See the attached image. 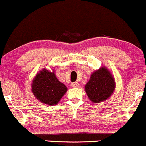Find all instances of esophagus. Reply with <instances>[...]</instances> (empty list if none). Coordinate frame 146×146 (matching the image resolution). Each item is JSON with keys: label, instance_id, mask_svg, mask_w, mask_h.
<instances>
[{"label": "esophagus", "instance_id": "obj_1", "mask_svg": "<svg viewBox=\"0 0 146 146\" xmlns=\"http://www.w3.org/2000/svg\"><path fill=\"white\" fill-rule=\"evenodd\" d=\"M71 86L73 88H77V87L79 86V84L78 82H72L71 84Z\"/></svg>", "mask_w": 146, "mask_h": 146}]
</instances>
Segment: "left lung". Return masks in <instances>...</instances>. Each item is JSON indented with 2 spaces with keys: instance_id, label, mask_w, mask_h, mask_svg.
Instances as JSON below:
<instances>
[{
  "instance_id": "1",
  "label": "left lung",
  "mask_w": 146,
  "mask_h": 146,
  "mask_svg": "<svg viewBox=\"0 0 146 146\" xmlns=\"http://www.w3.org/2000/svg\"><path fill=\"white\" fill-rule=\"evenodd\" d=\"M115 88L114 78L105 67H101L93 73L90 80L85 86L88 98L96 103L108 99L112 95Z\"/></svg>"
}]
</instances>
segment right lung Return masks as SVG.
I'll list each match as a JSON object with an SVG mask.
<instances>
[{"mask_svg": "<svg viewBox=\"0 0 146 146\" xmlns=\"http://www.w3.org/2000/svg\"><path fill=\"white\" fill-rule=\"evenodd\" d=\"M31 88L35 97L49 106L58 104L67 90L66 86L58 80L54 72L46 69L37 74Z\"/></svg>", "mask_w": 146, "mask_h": 146, "instance_id": "obj_1", "label": "right lung"}]
</instances>
